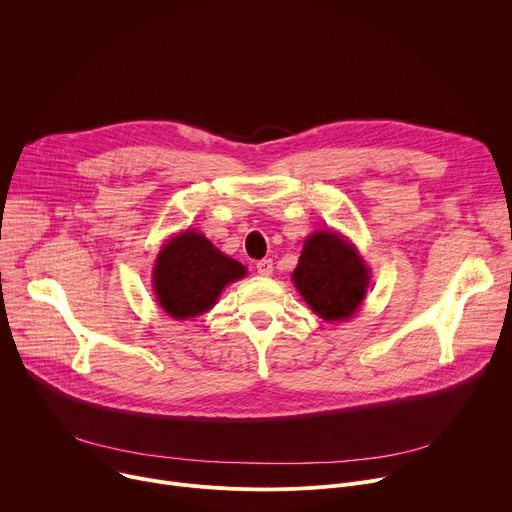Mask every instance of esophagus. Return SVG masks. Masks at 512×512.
Returning <instances> with one entry per match:
<instances>
[{
  "instance_id": "obj_1",
  "label": "esophagus",
  "mask_w": 512,
  "mask_h": 512,
  "mask_svg": "<svg viewBox=\"0 0 512 512\" xmlns=\"http://www.w3.org/2000/svg\"><path fill=\"white\" fill-rule=\"evenodd\" d=\"M257 273L269 277V275L273 273V261H271V259H261V261H257Z\"/></svg>"
}]
</instances>
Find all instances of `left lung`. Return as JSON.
Masks as SVG:
<instances>
[{
	"label": "left lung",
	"mask_w": 512,
	"mask_h": 512,
	"mask_svg": "<svg viewBox=\"0 0 512 512\" xmlns=\"http://www.w3.org/2000/svg\"><path fill=\"white\" fill-rule=\"evenodd\" d=\"M291 279L320 318L338 322L358 312L371 283V269L344 237L318 231L306 239Z\"/></svg>",
	"instance_id": "obj_1"
}]
</instances>
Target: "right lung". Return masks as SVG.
<instances>
[{
  "instance_id": "right-lung-1",
  "label": "right lung",
  "mask_w": 512,
  "mask_h": 512,
  "mask_svg": "<svg viewBox=\"0 0 512 512\" xmlns=\"http://www.w3.org/2000/svg\"><path fill=\"white\" fill-rule=\"evenodd\" d=\"M247 275L245 265L218 251L202 233L184 231L172 237L154 265V291L174 320L208 312L221 291Z\"/></svg>"
}]
</instances>
